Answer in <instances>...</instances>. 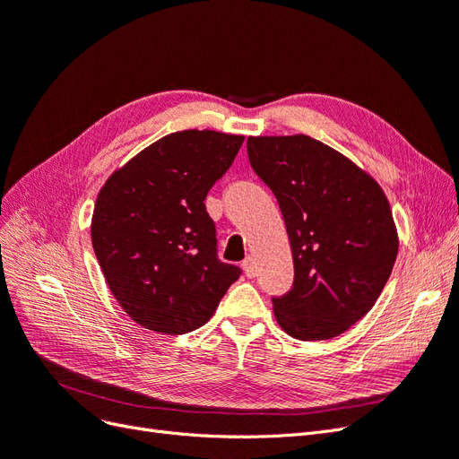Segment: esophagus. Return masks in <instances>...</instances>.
<instances>
[{"mask_svg":"<svg viewBox=\"0 0 459 459\" xmlns=\"http://www.w3.org/2000/svg\"><path fill=\"white\" fill-rule=\"evenodd\" d=\"M243 270H245L247 277H251V280L256 275V264H255V258H253V256H247V258L243 260Z\"/></svg>","mask_w":459,"mask_h":459,"instance_id":"obj_1","label":"esophagus"}]
</instances>
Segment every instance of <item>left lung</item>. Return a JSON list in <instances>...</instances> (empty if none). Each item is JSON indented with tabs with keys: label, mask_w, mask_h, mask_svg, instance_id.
I'll use <instances>...</instances> for the list:
<instances>
[{
	"label": "left lung",
	"mask_w": 459,
	"mask_h": 459,
	"mask_svg": "<svg viewBox=\"0 0 459 459\" xmlns=\"http://www.w3.org/2000/svg\"><path fill=\"white\" fill-rule=\"evenodd\" d=\"M247 152L280 203L293 253V289L272 299L277 324L299 341L341 335L373 308L398 255L385 191L304 134L248 137Z\"/></svg>",
	"instance_id": "obj_1"
}]
</instances>
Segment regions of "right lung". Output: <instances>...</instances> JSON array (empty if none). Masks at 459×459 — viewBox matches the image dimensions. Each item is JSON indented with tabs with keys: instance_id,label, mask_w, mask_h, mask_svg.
Returning a JSON list of instances; mask_svg holds the SVG:
<instances>
[{
	"instance_id": "obj_1",
	"label": "right lung",
	"mask_w": 459,
	"mask_h": 459,
	"mask_svg": "<svg viewBox=\"0 0 459 459\" xmlns=\"http://www.w3.org/2000/svg\"><path fill=\"white\" fill-rule=\"evenodd\" d=\"M245 137L184 130L160 137L108 176L91 245L110 293L135 324L164 335L204 325L241 270L216 256L204 199Z\"/></svg>"
}]
</instances>
